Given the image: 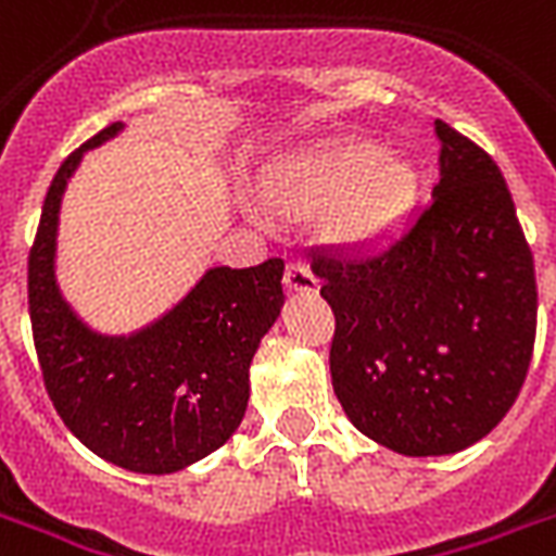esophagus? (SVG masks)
Here are the masks:
<instances>
[{
  "label": "esophagus",
  "mask_w": 556,
  "mask_h": 556,
  "mask_svg": "<svg viewBox=\"0 0 556 556\" xmlns=\"http://www.w3.org/2000/svg\"><path fill=\"white\" fill-rule=\"evenodd\" d=\"M286 286L291 291H317V277L308 270L306 262L288 260L286 265Z\"/></svg>",
  "instance_id": "34e87169"
}]
</instances>
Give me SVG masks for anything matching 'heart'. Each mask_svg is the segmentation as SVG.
<instances>
[{"label":"heart","instance_id":"obj_1","mask_svg":"<svg viewBox=\"0 0 556 556\" xmlns=\"http://www.w3.org/2000/svg\"><path fill=\"white\" fill-rule=\"evenodd\" d=\"M417 194L408 160L381 154L367 139L338 142L288 165L270 189L282 212H329V232L346 244H372L402 222Z\"/></svg>","mask_w":556,"mask_h":556}]
</instances>
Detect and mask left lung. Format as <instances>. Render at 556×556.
Masks as SVG:
<instances>
[{"label": "left lung", "instance_id": "left-lung-1", "mask_svg": "<svg viewBox=\"0 0 556 556\" xmlns=\"http://www.w3.org/2000/svg\"><path fill=\"white\" fill-rule=\"evenodd\" d=\"M440 180L388 241L312 250L334 312V396L400 455H452L510 410L536 338L533 256L484 148L434 122Z\"/></svg>", "mask_w": 556, "mask_h": 556}]
</instances>
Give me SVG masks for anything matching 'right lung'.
<instances>
[{
  "mask_svg": "<svg viewBox=\"0 0 556 556\" xmlns=\"http://www.w3.org/2000/svg\"><path fill=\"white\" fill-rule=\"evenodd\" d=\"M118 130L113 122L72 151L46 192L28 253V315L42 381L66 429L110 464L165 476L239 429L250 362L286 300V262L206 270L168 315L127 338L80 324L54 279L58 212L84 151Z\"/></svg>",
  "mask_w": 556,
  "mask_h": 556,
  "instance_id": "add662e5",
  "label": "right lung"
}]
</instances>
